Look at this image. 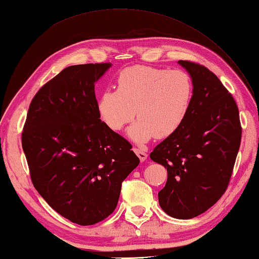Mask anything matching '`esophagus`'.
I'll list each match as a JSON object with an SVG mask.
<instances>
[{"instance_id":"34e87169","label":"esophagus","mask_w":259,"mask_h":259,"mask_svg":"<svg viewBox=\"0 0 259 259\" xmlns=\"http://www.w3.org/2000/svg\"><path fill=\"white\" fill-rule=\"evenodd\" d=\"M134 151L136 152V155L139 157V159H140V161H146V160H147V157H148V155H147V152H145L144 150H142V149H140V148H135V149H134Z\"/></svg>"}]
</instances>
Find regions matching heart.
<instances>
[{
  "label": "heart",
  "mask_w": 259,
  "mask_h": 259,
  "mask_svg": "<svg viewBox=\"0 0 259 259\" xmlns=\"http://www.w3.org/2000/svg\"><path fill=\"white\" fill-rule=\"evenodd\" d=\"M192 83L183 70H164L135 65L122 70L117 90H106L98 101L102 120L110 129L120 131L134 119L128 136L138 144L153 136L163 139L183 124L189 111Z\"/></svg>",
  "instance_id": "1"
}]
</instances>
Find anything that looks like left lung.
Wrapping results in <instances>:
<instances>
[{
	"instance_id": "8db88e82",
	"label": "left lung",
	"mask_w": 259,
	"mask_h": 259,
	"mask_svg": "<svg viewBox=\"0 0 259 259\" xmlns=\"http://www.w3.org/2000/svg\"><path fill=\"white\" fill-rule=\"evenodd\" d=\"M192 79V98L183 124L150 153L167 168L159 203L169 216L197 217L227 190L241 140L237 103L202 64L179 60Z\"/></svg>"
}]
</instances>
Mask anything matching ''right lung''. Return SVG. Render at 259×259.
I'll return each mask as SVG.
<instances>
[{
    "label": "right lung",
    "mask_w": 259,
    "mask_h": 259,
    "mask_svg": "<svg viewBox=\"0 0 259 259\" xmlns=\"http://www.w3.org/2000/svg\"><path fill=\"white\" fill-rule=\"evenodd\" d=\"M111 63L65 68L30 103L22 148L34 188L70 222H102L139 164L130 142L100 120L95 82Z\"/></svg>",
    "instance_id": "1"
}]
</instances>
